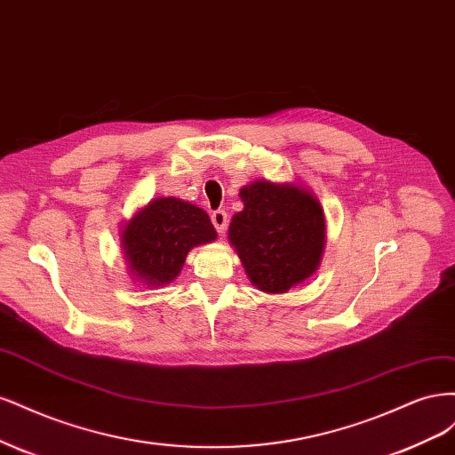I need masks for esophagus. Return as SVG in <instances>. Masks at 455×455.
<instances>
[{
  "mask_svg": "<svg viewBox=\"0 0 455 455\" xmlns=\"http://www.w3.org/2000/svg\"><path fill=\"white\" fill-rule=\"evenodd\" d=\"M212 223H213V227H215V230H217L219 234H223V232L227 230V225H228V215H227V212H223V210L213 212V213H212Z\"/></svg>",
  "mask_w": 455,
  "mask_h": 455,
  "instance_id": "34e87169",
  "label": "esophagus"
}]
</instances>
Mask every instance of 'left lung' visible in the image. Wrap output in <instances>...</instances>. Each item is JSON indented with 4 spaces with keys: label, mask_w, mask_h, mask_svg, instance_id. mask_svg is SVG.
Listing matches in <instances>:
<instances>
[{
    "label": "left lung",
    "mask_w": 455,
    "mask_h": 455,
    "mask_svg": "<svg viewBox=\"0 0 455 455\" xmlns=\"http://www.w3.org/2000/svg\"><path fill=\"white\" fill-rule=\"evenodd\" d=\"M240 196L243 210L232 217L228 240L251 283L285 292L310 277L325 245V217L314 195L295 185L257 181Z\"/></svg>",
    "instance_id": "left-lung-1"
}]
</instances>
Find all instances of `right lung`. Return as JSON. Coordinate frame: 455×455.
Segmentation results:
<instances>
[{
	"instance_id": "add662e5",
	"label": "right lung",
	"mask_w": 455,
	"mask_h": 455,
	"mask_svg": "<svg viewBox=\"0 0 455 455\" xmlns=\"http://www.w3.org/2000/svg\"><path fill=\"white\" fill-rule=\"evenodd\" d=\"M215 238L206 212L172 196L153 200L123 232L130 270L148 285L170 283L181 272L188 249Z\"/></svg>"
}]
</instances>
